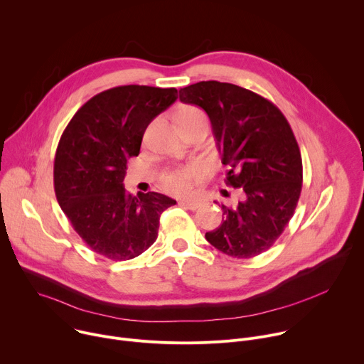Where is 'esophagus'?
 Instances as JSON below:
<instances>
[{"label": "esophagus", "instance_id": "esophagus-1", "mask_svg": "<svg viewBox=\"0 0 364 364\" xmlns=\"http://www.w3.org/2000/svg\"><path fill=\"white\" fill-rule=\"evenodd\" d=\"M180 205H183V207H186V209H190V210H197L198 207L201 205V201H198V200H181Z\"/></svg>", "mask_w": 364, "mask_h": 364}]
</instances>
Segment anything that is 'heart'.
Wrapping results in <instances>:
<instances>
[{"mask_svg": "<svg viewBox=\"0 0 364 364\" xmlns=\"http://www.w3.org/2000/svg\"><path fill=\"white\" fill-rule=\"evenodd\" d=\"M177 124L181 127L196 122V121H207L205 114L196 107H183L176 115ZM205 168L200 163H191L187 166L176 167L167 170L161 176V186L166 191L173 194H187L191 188L204 177Z\"/></svg>", "mask_w": 364, "mask_h": 364, "instance_id": "b5f03b06", "label": "heart"}]
</instances>
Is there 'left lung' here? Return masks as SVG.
Here are the masks:
<instances>
[{
    "instance_id": "8db88e82",
    "label": "left lung",
    "mask_w": 364,
    "mask_h": 364,
    "mask_svg": "<svg viewBox=\"0 0 364 364\" xmlns=\"http://www.w3.org/2000/svg\"><path fill=\"white\" fill-rule=\"evenodd\" d=\"M180 100L209 115L226 184L243 191L236 205L222 204L225 219L205 233L207 242L239 259L265 252L294 216L302 187L301 152L287 118L261 95L218 80L180 89Z\"/></svg>"
}]
</instances>
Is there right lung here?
Instances as JSON below:
<instances>
[{
	"mask_svg": "<svg viewBox=\"0 0 364 364\" xmlns=\"http://www.w3.org/2000/svg\"><path fill=\"white\" fill-rule=\"evenodd\" d=\"M177 89L128 85L100 92L75 114L55 159V191L76 233L96 253L129 261L159 236L160 216L176 200L124 188L127 161L139 154L151 121Z\"/></svg>",
	"mask_w": 364,
	"mask_h": 364,
	"instance_id": "add662e5",
	"label": "right lung"
}]
</instances>
